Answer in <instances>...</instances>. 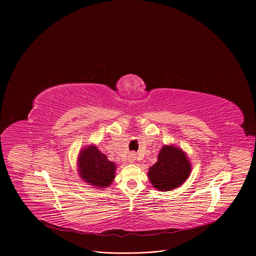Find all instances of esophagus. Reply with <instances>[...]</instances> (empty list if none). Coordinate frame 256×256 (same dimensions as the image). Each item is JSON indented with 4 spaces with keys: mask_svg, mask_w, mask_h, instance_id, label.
<instances>
[{
    "mask_svg": "<svg viewBox=\"0 0 256 256\" xmlns=\"http://www.w3.org/2000/svg\"><path fill=\"white\" fill-rule=\"evenodd\" d=\"M136 153H130V154L128 155V162H130V163H134V162L136 161Z\"/></svg>",
    "mask_w": 256,
    "mask_h": 256,
    "instance_id": "1",
    "label": "esophagus"
}]
</instances>
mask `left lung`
Segmentation results:
<instances>
[{"instance_id":"8db88e82","label":"left lung","mask_w":256,"mask_h":256,"mask_svg":"<svg viewBox=\"0 0 256 256\" xmlns=\"http://www.w3.org/2000/svg\"><path fill=\"white\" fill-rule=\"evenodd\" d=\"M190 170V163L184 152L174 146H164L148 176L155 188L169 192L184 184Z\"/></svg>"}]
</instances>
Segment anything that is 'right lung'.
<instances>
[{
	"mask_svg": "<svg viewBox=\"0 0 256 256\" xmlns=\"http://www.w3.org/2000/svg\"><path fill=\"white\" fill-rule=\"evenodd\" d=\"M78 162L80 176L88 184L96 188H106L112 184L116 165L95 146H89L82 150Z\"/></svg>",
	"mask_w": 256,
	"mask_h": 256,
	"instance_id": "1",
	"label": "right lung"
}]
</instances>
